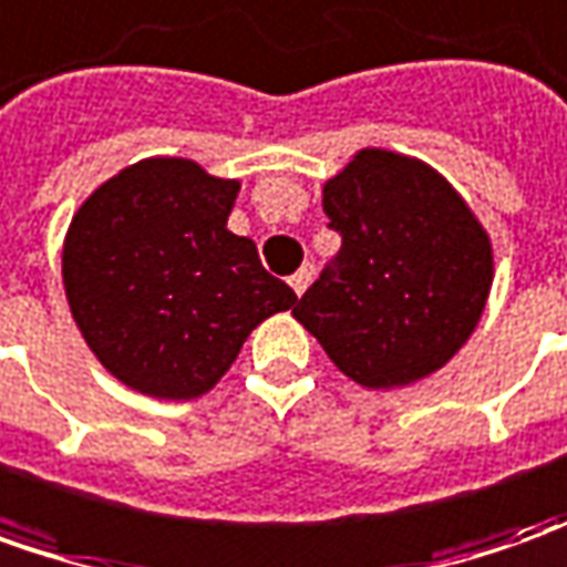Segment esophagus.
I'll use <instances>...</instances> for the list:
<instances>
[{"mask_svg": "<svg viewBox=\"0 0 567 567\" xmlns=\"http://www.w3.org/2000/svg\"><path fill=\"white\" fill-rule=\"evenodd\" d=\"M310 282H313V269H310V267L298 269V272H295V276L288 279V285L295 288V295H298V298L303 295V291H307V288H310Z\"/></svg>", "mask_w": 567, "mask_h": 567, "instance_id": "34e87169", "label": "esophagus"}]
</instances>
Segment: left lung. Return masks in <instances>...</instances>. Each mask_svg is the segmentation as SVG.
Here are the masks:
<instances>
[{"label":"left lung","mask_w":567,"mask_h":567,"mask_svg":"<svg viewBox=\"0 0 567 567\" xmlns=\"http://www.w3.org/2000/svg\"><path fill=\"white\" fill-rule=\"evenodd\" d=\"M341 251L291 310L348 379L403 388L446 365L494 285L491 235L429 164L363 148L322 186Z\"/></svg>","instance_id":"1"}]
</instances>
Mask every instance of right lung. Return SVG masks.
I'll return each instance as SVG.
<instances>
[{"instance_id":"right-lung-1","label":"right lung","mask_w":567,"mask_h":567,"mask_svg":"<svg viewBox=\"0 0 567 567\" xmlns=\"http://www.w3.org/2000/svg\"><path fill=\"white\" fill-rule=\"evenodd\" d=\"M238 188L188 157H145L73 214L61 251L73 322L138 394H207L248 334L298 300L226 229Z\"/></svg>"}]
</instances>
